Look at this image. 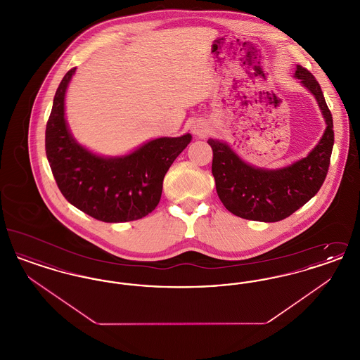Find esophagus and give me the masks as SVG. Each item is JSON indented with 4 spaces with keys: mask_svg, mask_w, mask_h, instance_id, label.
Here are the masks:
<instances>
[{
    "mask_svg": "<svg viewBox=\"0 0 360 360\" xmlns=\"http://www.w3.org/2000/svg\"><path fill=\"white\" fill-rule=\"evenodd\" d=\"M191 131L197 136H205L206 134H207V125H206L205 122H202V121H195L194 125L191 127Z\"/></svg>",
    "mask_w": 360,
    "mask_h": 360,
    "instance_id": "obj_1",
    "label": "esophagus"
}]
</instances>
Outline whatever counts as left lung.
I'll return each instance as SVG.
<instances>
[{
  "instance_id": "left-lung-1",
  "label": "left lung",
  "mask_w": 360,
  "mask_h": 360,
  "mask_svg": "<svg viewBox=\"0 0 360 360\" xmlns=\"http://www.w3.org/2000/svg\"><path fill=\"white\" fill-rule=\"evenodd\" d=\"M294 77L314 96L326 122L324 135L308 156L290 166L266 170L245 163L226 143L209 139L213 150L212 174L224 206L245 220L275 223L313 198L326 181L335 134L321 87L309 70L297 65Z\"/></svg>"
}]
</instances>
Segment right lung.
I'll list each match as a JSON object with an SVG mask.
<instances>
[{
	"instance_id": "add662e5",
	"label": "right lung",
	"mask_w": 360,
	"mask_h": 360,
	"mask_svg": "<svg viewBox=\"0 0 360 360\" xmlns=\"http://www.w3.org/2000/svg\"><path fill=\"white\" fill-rule=\"evenodd\" d=\"M75 68L58 86L46 128V154L56 185L71 205L103 223L146 217L160 201L163 178L191 135L159 137L134 153L103 158L78 144L65 119V96Z\"/></svg>"
}]
</instances>
